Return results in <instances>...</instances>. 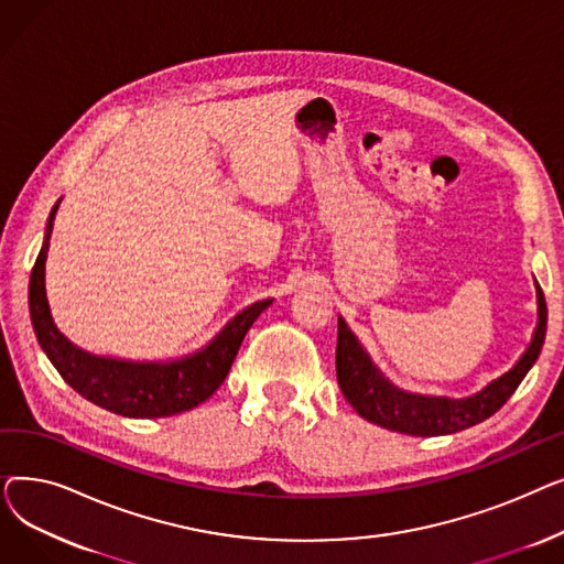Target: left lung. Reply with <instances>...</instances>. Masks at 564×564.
I'll return each instance as SVG.
<instances>
[{
  "instance_id": "1",
  "label": "left lung",
  "mask_w": 564,
  "mask_h": 564,
  "mask_svg": "<svg viewBox=\"0 0 564 564\" xmlns=\"http://www.w3.org/2000/svg\"><path fill=\"white\" fill-rule=\"evenodd\" d=\"M538 304L540 319L535 334L523 357L517 361L512 370L500 375L491 383L476 393L462 400L451 398H430L413 395L395 389L391 381L381 377V372L372 366L370 357L359 345L343 317H338V345H336V377L345 400L354 406L361 419L402 434L413 436H438L466 430L476 423H482L496 413L502 404L510 400L517 391L525 372L538 361L544 336H546V302L544 292L538 283Z\"/></svg>"
}]
</instances>
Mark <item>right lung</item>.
<instances>
[{
	"label": "right lung",
	"mask_w": 564,
	"mask_h": 564,
	"mask_svg": "<svg viewBox=\"0 0 564 564\" xmlns=\"http://www.w3.org/2000/svg\"><path fill=\"white\" fill-rule=\"evenodd\" d=\"M58 203L62 200H56L50 213L45 242L29 279V313L39 345L56 372L88 402L128 419H166L205 402L224 383L251 324L272 300L256 302L237 313L210 343L183 359L132 364L94 357L56 329L45 297V260Z\"/></svg>",
	"instance_id": "add662e5"
}]
</instances>
